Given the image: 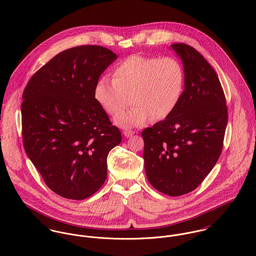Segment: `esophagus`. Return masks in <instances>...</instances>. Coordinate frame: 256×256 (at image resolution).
I'll list each match as a JSON object with an SVG mask.
<instances>
[{
	"instance_id": "1",
	"label": "esophagus",
	"mask_w": 256,
	"mask_h": 256,
	"mask_svg": "<svg viewBox=\"0 0 256 256\" xmlns=\"http://www.w3.org/2000/svg\"><path fill=\"white\" fill-rule=\"evenodd\" d=\"M123 134H124V136L125 137H127V138H129V137H131L133 134H134V132L133 131H131V130H124L123 131Z\"/></svg>"
}]
</instances>
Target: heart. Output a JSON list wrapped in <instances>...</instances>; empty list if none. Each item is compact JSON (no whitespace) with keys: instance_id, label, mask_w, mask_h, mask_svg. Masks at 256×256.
<instances>
[{"instance_id":"obj_1","label":"heart","mask_w":256,"mask_h":256,"mask_svg":"<svg viewBox=\"0 0 256 256\" xmlns=\"http://www.w3.org/2000/svg\"><path fill=\"white\" fill-rule=\"evenodd\" d=\"M184 88V72L174 57L132 55L117 63L112 80L100 76L94 88V96L100 108L114 116L130 104L134 106L114 119L123 128L140 127L152 118L168 117L178 106Z\"/></svg>"}]
</instances>
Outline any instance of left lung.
Segmentation results:
<instances>
[{"mask_svg": "<svg viewBox=\"0 0 256 256\" xmlns=\"http://www.w3.org/2000/svg\"><path fill=\"white\" fill-rule=\"evenodd\" d=\"M172 48L182 59L184 90L174 112L142 132L146 178L156 190L180 196L197 188L216 164L228 123L219 78L193 47Z\"/></svg>", "mask_w": 256, "mask_h": 256, "instance_id": "left-lung-1", "label": "left lung"}]
</instances>
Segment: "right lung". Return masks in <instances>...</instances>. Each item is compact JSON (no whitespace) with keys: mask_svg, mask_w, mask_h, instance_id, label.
Listing matches in <instances>:
<instances>
[{"mask_svg":"<svg viewBox=\"0 0 256 256\" xmlns=\"http://www.w3.org/2000/svg\"><path fill=\"white\" fill-rule=\"evenodd\" d=\"M116 59L98 45L64 50L24 90L26 152L46 185L64 198L82 200L94 194L106 180L110 150L122 140L94 96L96 80Z\"/></svg>","mask_w":256,"mask_h":256,"instance_id":"obj_1","label":"right lung"}]
</instances>
